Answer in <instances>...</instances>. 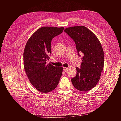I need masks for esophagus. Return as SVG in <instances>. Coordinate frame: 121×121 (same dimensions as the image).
<instances>
[{
	"mask_svg": "<svg viewBox=\"0 0 121 121\" xmlns=\"http://www.w3.org/2000/svg\"><path fill=\"white\" fill-rule=\"evenodd\" d=\"M68 69H69V68H68V67H64V70L65 71L68 70Z\"/></svg>",
	"mask_w": 121,
	"mask_h": 121,
	"instance_id": "1",
	"label": "esophagus"
}]
</instances>
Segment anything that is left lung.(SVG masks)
<instances>
[{"instance_id": "left-lung-1", "label": "left lung", "mask_w": 121, "mask_h": 121, "mask_svg": "<svg viewBox=\"0 0 121 121\" xmlns=\"http://www.w3.org/2000/svg\"><path fill=\"white\" fill-rule=\"evenodd\" d=\"M64 31L74 41L79 56H83L81 68H76L77 74L72 83L77 89L89 91L98 83L104 69V56L101 43L86 27H69Z\"/></svg>"}]
</instances>
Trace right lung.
Segmentation results:
<instances>
[{
  "instance_id": "1",
  "label": "right lung",
  "mask_w": 121,
  "mask_h": 121,
  "mask_svg": "<svg viewBox=\"0 0 121 121\" xmlns=\"http://www.w3.org/2000/svg\"><path fill=\"white\" fill-rule=\"evenodd\" d=\"M64 27H43L35 32L29 39L24 52V67L32 85L38 91L48 93L57 87L63 68L50 63L52 40L63 32Z\"/></svg>"
}]
</instances>
